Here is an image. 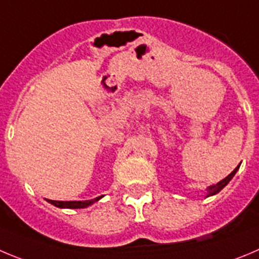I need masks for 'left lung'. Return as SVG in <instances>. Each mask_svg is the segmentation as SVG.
Listing matches in <instances>:
<instances>
[{
    "mask_svg": "<svg viewBox=\"0 0 259 259\" xmlns=\"http://www.w3.org/2000/svg\"><path fill=\"white\" fill-rule=\"evenodd\" d=\"M239 166H240V165H239ZM239 166L235 168V170L233 171V172L230 174V175H228L225 179H222V180L220 181V183H217V184L211 185V187L207 188V197H211V195H214V194H217V193H219V192H221V190L224 189V188L229 184V181H230L231 179L234 178V175H235V174H236V171L239 170Z\"/></svg>",
    "mask_w": 259,
    "mask_h": 259,
    "instance_id": "obj_1",
    "label": "left lung"
}]
</instances>
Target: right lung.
Listing matches in <instances>:
<instances>
[{"instance_id": "obj_1", "label": "right lung", "mask_w": 259, "mask_h": 259, "mask_svg": "<svg viewBox=\"0 0 259 259\" xmlns=\"http://www.w3.org/2000/svg\"><path fill=\"white\" fill-rule=\"evenodd\" d=\"M102 197L103 195L94 198V199H89V200H69V202L47 199V202H50L51 204H53V206L59 207V208H85V207L91 206V204H93V203L97 202V200H100Z\"/></svg>"}]
</instances>
